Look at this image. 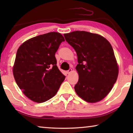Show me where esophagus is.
Wrapping results in <instances>:
<instances>
[{
  "instance_id": "1",
  "label": "esophagus",
  "mask_w": 133,
  "mask_h": 133,
  "mask_svg": "<svg viewBox=\"0 0 133 133\" xmlns=\"http://www.w3.org/2000/svg\"><path fill=\"white\" fill-rule=\"evenodd\" d=\"M71 71H72V69H69L68 70H67V71H66V73H67V74H69V73H71Z\"/></svg>"
}]
</instances>
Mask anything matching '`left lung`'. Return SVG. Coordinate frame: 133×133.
<instances>
[{"instance_id": "left-lung-1", "label": "left lung", "mask_w": 133, "mask_h": 133, "mask_svg": "<svg viewBox=\"0 0 133 133\" xmlns=\"http://www.w3.org/2000/svg\"><path fill=\"white\" fill-rule=\"evenodd\" d=\"M77 53L78 81L75 90L89 103L102 100L116 82L118 67L111 45L97 34L75 31L64 35Z\"/></svg>"}]
</instances>
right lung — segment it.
Listing matches in <instances>:
<instances>
[{
  "label": "right lung",
  "mask_w": 133,
  "mask_h": 133,
  "mask_svg": "<svg viewBox=\"0 0 133 133\" xmlns=\"http://www.w3.org/2000/svg\"><path fill=\"white\" fill-rule=\"evenodd\" d=\"M64 41L60 33L50 32L27 40L18 49L13 76L20 89L33 102L43 103L52 98L64 80L55 57Z\"/></svg>",
  "instance_id": "add662e5"
}]
</instances>
